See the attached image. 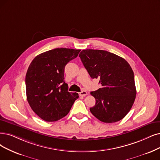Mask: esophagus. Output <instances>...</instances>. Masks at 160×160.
Instances as JSON below:
<instances>
[{
    "label": "esophagus",
    "instance_id": "esophagus-1",
    "mask_svg": "<svg viewBox=\"0 0 160 160\" xmlns=\"http://www.w3.org/2000/svg\"><path fill=\"white\" fill-rule=\"evenodd\" d=\"M79 94V95L81 96V97H85V96L87 94V92L85 91H82Z\"/></svg>",
    "mask_w": 160,
    "mask_h": 160
}]
</instances>
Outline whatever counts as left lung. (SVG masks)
I'll list each match as a JSON object with an SVG mask.
<instances>
[{
	"instance_id": "left-lung-1",
	"label": "left lung",
	"mask_w": 160,
	"mask_h": 160,
	"mask_svg": "<svg viewBox=\"0 0 160 160\" xmlns=\"http://www.w3.org/2000/svg\"><path fill=\"white\" fill-rule=\"evenodd\" d=\"M79 56L91 78H98L102 85L91 92L96 99L95 105L90 108L92 114L108 123L122 119L131 109L137 94L134 73L129 63L102 50H83Z\"/></svg>"
}]
</instances>
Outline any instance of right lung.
<instances>
[{
    "label": "right lung",
    "mask_w": 160,
    "mask_h": 160,
    "mask_svg": "<svg viewBox=\"0 0 160 160\" xmlns=\"http://www.w3.org/2000/svg\"><path fill=\"white\" fill-rule=\"evenodd\" d=\"M81 50L60 48L37 56L25 76L27 100L31 109L46 121H56L69 113L78 93L68 92L64 81L67 63Z\"/></svg>",
    "instance_id": "add662e5"
}]
</instances>
